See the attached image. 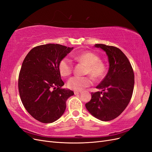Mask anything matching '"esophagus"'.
<instances>
[{"label":"esophagus","mask_w":152,"mask_h":152,"mask_svg":"<svg viewBox=\"0 0 152 152\" xmlns=\"http://www.w3.org/2000/svg\"><path fill=\"white\" fill-rule=\"evenodd\" d=\"M80 93H81V92H79V91H75V92H74V94H75V95L80 94Z\"/></svg>","instance_id":"34e87169"}]
</instances>
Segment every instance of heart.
Instances as JSON below:
<instances>
[{
  "label": "heart",
  "instance_id": "obj_1",
  "mask_svg": "<svg viewBox=\"0 0 152 152\" xmlns=\"http://www.w3.org/2000/svg\"><path fill=\"white\" fill-rule=\"evenodd\" d=\"M73 58L80 63L87 65L86 73L89 74L96 80L101 79L104 75L105 67L104 64L99 61V58L94 53L84 52L73 55ZM58 69L63 77L70 75L73 70V63L67 57L63 58L59 61ZM92 84V80L89 77H73L68 80L67 87L70 89L80 91L86 87Z\"/></svg>",
  "mask_w": 152,
  "mask_h": 152
}]
</instances>
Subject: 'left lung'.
<instances>
[{"mask_svg": "<svg viewBox=\"0 0 152 152\" xmlns=\"http://www.w3.org/2000/svg\"><path fill=\"white\" fill-rule=\"evenodd\" d=\"M94 47L107 54L109 68L104 79L96 86L102 91L91 93V99L86 108L95 118L109 121L120 115L129 103L134 89V72L121 49L102 44Z\"/></svg>", "mask_w": 152, "mask_h": 152, "instance_id": "1", "label": "left lung"}]
</instances>
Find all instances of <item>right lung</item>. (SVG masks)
<instances>
[{"label": "right lung", "instance_id": "right-lung-1", "mask_svg": "<svg viewBox=\"0 0 152 152\" xmlns=\"http://www.w3.org/2000/svg\"><path fill=\"white\" fill-rule=\"evenodd\" d=\"M73 48L48 44L32 49L26 55L18 79L23 104L31 115L42 123H52L65 112L66 101L74 93L61 89L58 65Z\"/></svg>", "mask_w": 152, "mask_h": 152}]
</instances>
